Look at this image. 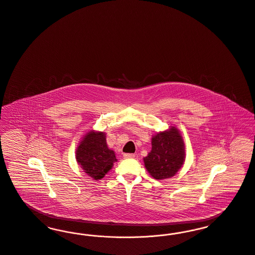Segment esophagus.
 Masks as SVG:
<instances>
[{
    "label": "esophagus",
    "instance_id": "obj_1",
    "mask_svg": "<svg viewBox=\"0 0 255 255\" xmlns=\"http://www.w3.org/2000/svg\"><path fill=\"white\" fill-rule=\"evenodd\" d=\"M135 154L133 153H124V158H134Z\"/></svg>",
    "mask_w": 255,
    "mask_h": 255
}]
</instances>
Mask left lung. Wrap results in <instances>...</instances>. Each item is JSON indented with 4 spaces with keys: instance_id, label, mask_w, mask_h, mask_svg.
Returning <instances> with one entry per match:
<instances>
[{
    "instance_id": "obj_1",
    "label": "left lung",
    "mask_w": 255,
    "mask_h": 255,
    "mask_svg": "<svg viewBox=\"0 0 255 255\" xmlns=\"http://www.w3.org/2000/svg\"><path fill=\"white\" fill-rule=\"evenodd\" d=\"M143 160L148 174L155 179L162 180L175 175L185 161V145L180 131L171 127L154 134L151 150Z\"/></svg>"
}]
</instances>
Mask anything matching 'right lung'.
<instances>
[{"instance_id":"1","label":"right lung","mask_w":255,"mask_h":255,"mask_svg":"<svg viewBox=\"0 0 255 255\" xmlns=\"http://www.w3.org/2000/svg\"><path fill=\"white\" fill-rule=\"evenodd\" d=\"M76 159L83 172L95 180L103 178L117 162L114 150L107 144L106 132L93 129L81 138L76 150Z\"/></svg>"}]
</instances>
